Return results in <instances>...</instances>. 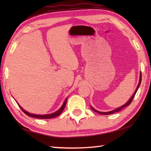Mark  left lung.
<instances>
[{
  "instance_id": "8db88e82",
  "label": "left lung",
  "mask_w": 151,
  "mask_h": 151,
  "mask_svg": "<svg viewBox=\"0 0 151 151\" xmlns=\"http://www.w3.org/2000/svg\"><path fill=\"white\" fill-rule=\"evenodd\" d=\"M141 76H142V75H141V72H140V73L139 83V84H138L137 88L135 89V91H134V93H133V94H132V96L131 97V99H130L127 102V103H125L124 104H123V105H122V106L119 107V108H116V109H114V110H112V111H109V112H101V111H96V109H94V108H93V107L91 106V109H93L94 112H97V113H99V114H104V115H108V114H113V113H114V112H119V111H121L122 109L125 108V107H127V106H129V105H130V104L131 103V102H132V99H134V96H135V94L137 93V91H138V89H139V86H140V83H141V78H142Z\"/></svg>"
}]
</instances>
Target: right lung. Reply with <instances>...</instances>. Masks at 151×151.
Here are the masks:
<instances>
[{
	"mask_svg": "<svg viewBox=\"0 0 151 151\" xmlns=\"http://www.w3.org/2000/svg\"><path fill=\"white\" fill-rule=\"evenodd\" d=\"M66 101H67V98L66 99V100L64 102L62 106L60 107V108L57 111H56L55 112H53V113H51V114H32V113H30V112H27L24 110L22 108L21 106H20L19 104V106L20 108V109L22 110V111H23L25 114H27V115L29 116H31V117H34V118H37V119H52V118H55V117H57L58 116L59 114H61V112L63 111L64 109H65V107L66 106Z\"/></svg>",
	"mask_w": 151,
	"mask_h": 151,
	"instance_id": "obj_1",
	"label": "right lung"
}]
</instances>
